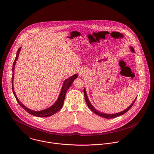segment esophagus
I'll return each mask as SVG.
<instances>
[{
    "mask_svg": "<svg viewBox=\"0 0 154 154\" xmlns=\"http://www.w3.org/2000/svg\"><path fill=\"white\" fill-rule=\"evenodd\" d=\"M84 73L83 71H80V72H79V76H82V75H84Z\"/></svg>",
    "mask_w": 154,
    "mask_h": 154,
    "instance_id": "esophagus-1",
    "label": "esophagus"
}]
</instances>
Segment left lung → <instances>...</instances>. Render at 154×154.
I'll return each mask as SVG.
<instances>
[{
	"instance_id": "left-lung-1",
	"label": "left lung",
	"mask_w": 154,
	"mask_h": 154,
	"mask_svg": "<svg viewBox=\"0 0 154 154\" xmlns=\"http://www.w3.org/2000/svg\"><path fill=\"white\" fill-rule=\"evenodd\" d=\"M130 48H131V51H132L133 53H134V48L132 47H130ZM84 96H85V101H86V103L87 104V106H88V108L91 110L92 111H93L95 114L102 117H104V118H106V119H112V118H115V117H119L120 116H122L123 114H124L125 113H126L129 110H130V109L132 107V106L133 105V104L134 103L137 97L134 99V100L133 101L131 105L128 107L126 110H124V111H122L121 112H117V113H116V114H106V113H103V112H101L99 111H98L97 110H96L93 106L91 104V103H90L89 99H88V96H87V92H86V89L85 88L84 89Z\"/></svg>"
}]
</instances>
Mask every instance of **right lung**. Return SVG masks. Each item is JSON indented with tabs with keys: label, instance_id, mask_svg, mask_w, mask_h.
I'll return each instance as SVG.
<instances>
[{
	"label": "right lung",
	"instance_id": "1",
	"mask_svg": "<svg viewBox=\"0 0 154 154\" xmlns=\"http://www.w3.org/2000/svg\"><path fill=\"white\" fill-rule=\"evenodd\" d=\"M21 47L19 48L17 55H16V57L15 59L14 62L13 63V67H12V91H13V93L15 97L16 100H17L18 103H19V104L21 106V107H22L24 110H25L26 112H28L29 114L33 115L34 116H37L38 117H47L53 115L54 114L56 113L57 111H59L60 110L63 106V103H64V100L65 98V95H66V92L68 90V89L71 86V85L72 84V83L73 82L74 80L77 78L78 77V74H75L73 76L69 77L68 79H66V80L64 81L62 89L60 91V93L59 94V96L57 98V100H56V101L54 103V104H53L51 106H50V107L45 109V110H41V111H34V110H30L28 108H27L26 107H25L23 104H22V103L19 101V100L18 99L17 95L15 92L14 91V70H15V65L17 63V60L18 59V56L20 54V52L21 51Z\"/></svg>",
	"mask_w": 154,
	"mask_h": 154
}]
</instances>
